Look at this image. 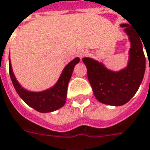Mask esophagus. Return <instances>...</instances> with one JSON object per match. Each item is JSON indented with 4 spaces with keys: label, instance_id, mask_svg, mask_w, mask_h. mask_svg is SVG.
<instances>
[{
    "label": "esophagus",
    "instance_id": "obj_1",
    "mask_svg": "<svg viewBox=\"0 0 150 150\" xmlns=\"http://www.w3.org/2000/svg\"><path fill=\"white\" fill-rule=\"evenodd\" d=\"M87 53H88V52H86V51H84V50H83V51H80V52L79 53V56L80 58H83L84 56L87 55Z\"/></svg>",
    "mask_w": 150,
    "mask_h": 150
}]
</instances>
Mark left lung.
Here are the masks:
<instances>
[{"instance_id":"8db88e82","label":"left lung","mask_w":150,"mask_h":150,"mask_svg":"<svg viewBox=\"0 0 150 150\" xmlns=\"http://www.w3.org/2000/svg\"><path fill=\"white\" fill-rule=\"evenodd\" d=\"M120 26L128 36L131 46L125 67L113 71L101 62L91 57L83 58L95 97L100 103L114 106L122 105L132 99L141 85L145 71L143 41L131 25Z\"/></svg>"}]
</instances>
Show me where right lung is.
I'll return each instance as SVG.
<instances>
[{"label": "right lung", "instance_id": "add662e5", "mask_svg": "<svg viewBox=\"0 0 150 150\" xmlns=\"http://www.w3.org/2000/svg\"><path fill=\"white\" fill-rule=\"evenodd\" d=\"M79 57L74 58L65 67L54 85L40 92L29 91L22 87L13 74L10 57H9V75L16 92L26 104L36 111L49 113L57 110L66 103L68 83L71 78L75 66L79 62Z\"/></svg>", "mask_w": 150, "mask_h": 150}]
</instances>
